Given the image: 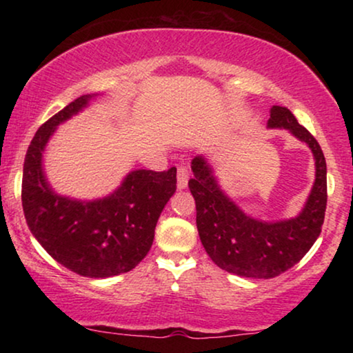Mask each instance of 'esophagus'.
<instances>
[{
	"mask_svg": "<svg viewBox=\"0 0 353 353\" xmlns=\"http://www.w3.org/2000/svg\"><path fill=\"white\" fill-rule=\"evenodd\" d=\"M188 180H190V168L186 165H180L178 167V190H185L188 185Z\"/></svg>",
	"mask_w": 353,
	"mask_h": 353,
	"instance_id": "esophagus-1",
	"label": "esophagus"
}]
</instances>
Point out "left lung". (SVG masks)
I'll return each mask as SVG.
<instances>
[{"label": "left lung", "instance_id": "obj_1", "mask_svg": "<svg viewBox=\"0 0 353 353\" xmlns=\"http://www.w3.org/2000/svg\"><path fill=\"white\" fill-rule=\"evenodd\" d=\"M268 127L288 128L312 149L316 178L302 214L265 223L244 215L216 186L204 157L192 159L194 176L188 181L196 201V225L205 252L221 270L244 278L270 279L292 268L321 233L327 186L326 161L320 144L288 108L273 105Z\"/></svg>", "mask_w": 353, "mask_h": 353}]
</instances>
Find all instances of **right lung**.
Here are the masks:
<instances>
[{
	"label": "right lung",
	"mask_w": 353,
	"mask_h": 353,
	"mask_svg": "<svg viewBox=\"0 0 353 353\" xmlns=\"http://www.w3.org/2000/svg\"><path fill=\"white\" fill-rule=\"evenodd\" d=\"M88 99L80 96L38 128L23 162L22 207L28 228L56 262L81 276L109 278L130 272L146 257L161 212L176 191V168L134 170L101 201L54 194L43 176L41 152L56 125Z\"/></svg>",
	"instance_id": "right-lung-1"
}]
</instances>
